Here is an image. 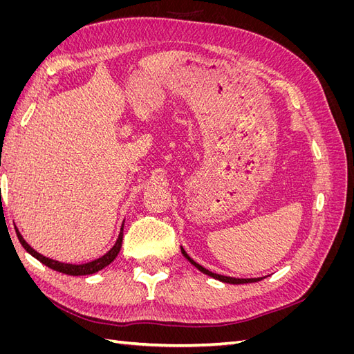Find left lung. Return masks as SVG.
Segmentation results:
<instances>
[{
    "label": "left lung",
    "mask_w": 354,
    "mask_h": 354,
    "mask_svg": "<svg viewBox=\"0 0 354 354\" xmlns=\"http://www.w3.org/2000/svg\"><path fill=\"white\" fill-rule=\"evenodd\" d=\"M181 248V254H183L186 259H187V261L190 263V264H194L196 269L199 270V272H202V273H205L207 276H211V277H214V279H217V281H220V282H224V283H232V285H241V283H251V282H259V281H261L263 277H252V279H239V277H230V276H224V274H218V273H212V272H209L208 269H205V267H202L201 264H198L196 261H194L190 259V257L187 255V252L185 251V248L183 246H180Z\"/></svg>",
    "instance_id": "left-lung-1"
}]
</instances>
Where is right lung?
I'll return each instance as SVG.
<instances>
[{
    "label": "right lung",
    "mask_w": 354,
    "mask_h": 354,
    "mask_svg": "<svg viewBox=\"0 0 354 354\" xmlns=\"http://www.w3.org/2000/svg\"><path fill=\"white\" fill-rule=\"evenodd\" d=\"M16 229V234H17V239L19 242L22 243L24 248L26 250V252H29L34 259H37L39 263H42L44 266L50 267V269L56 270V272H60V273H65V274H69V276H85V274H94L97 273L99 270L104 269L106 266H109L115 259L116 255L120 254V250L122 246V234H124V223L121 224V230H120V234H118L116 238V242L113 243L112 248L106 252L104 255L99 257V259H95L93 261H88V263H82V264H72V263H62V261H57V260H53V259H48V257L39 254L38 251H35L32 246L24 239L22 233L19 232V229L15 226Z\"/></svg>",
    "instance_id": "right-lung-1"
}]
</instances>
